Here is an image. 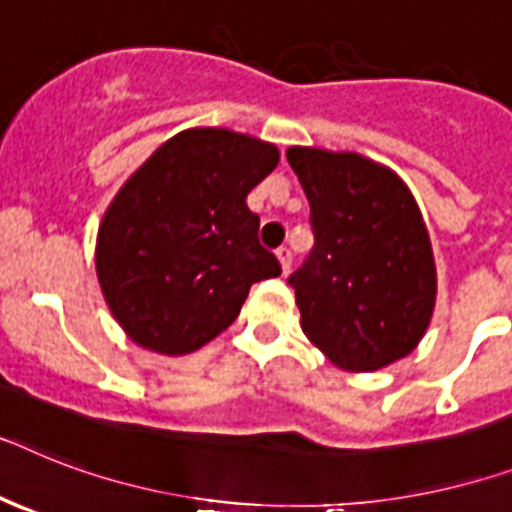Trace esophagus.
Listing matches in <instances>:
<instances>
[{"instance_id": "obj_1", "label": "esophagus", "mask_w": 512, "mask_h": 512, "mask_svg": "<svg viewBox=\"0 0 512 512\" xmlns=\"http://www.w3.org/2000/svg\"><path fill=\"white\" fill-rule=\"evenodd\" d=\"M276 257H278V265H281V273H289V268H292V249L278 247Z\"/></svg>"}]
</instances>
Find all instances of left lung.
<instances>
[{
	"label": "left lung",
	"mask_w": 512,
	"mask_h": 512,
	"mask_svg": "<svg viewBox=\"0 0 512 512\" xmlns=\"http://www.w3.org/2000/svg\"><path fill=\"white\" fill-rule=\"evenodd\" d=\"M310 202L315 247L289 278L299 326L342 371L397 363L436 305V265L421 207L392 168L357 152L289 147Z\"/></svg>",
	"instance_id": "left-lung-1"
}]
</instances>
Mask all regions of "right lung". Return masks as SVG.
I'll list each match as a JSON object with an SVG mask.
<instances>
[{
  "mask_svg": "<svg viewBox=\"0 0 512 512\" xmlns=\"http://www.w3.org/2000/svg\"><path fill=\"white\" fill-rule=\"evenodd\" d=\"M278 147L228 128H186L128 176L99 220L97 278L131 342L181 357L223 334L249 286L281 276L257 242L247 194Z\"/></svg>",
  "mask_w": 512,
  "mask_h": 512,
  "instance_id": "obj_1",
  "label": "right lung"
}]
</instances>
